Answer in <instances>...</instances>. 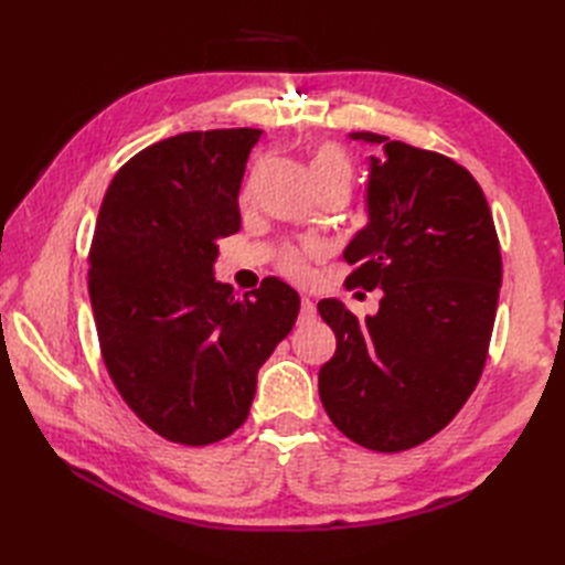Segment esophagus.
<instances>
[{"mask_svg": "<svg viewBox=\"0 0 565 565\" xmlns=\"http://www.w3.org/2000/svg\"><path fill=\"white\" fill-rule=\"evenodd\" d=\"M316 318V303L310 301L308 296H303L301 298V316H298V322H301V326H306V322H310Z\"/></svg>", "mask_w": 565, "mask_h": 565, "instance_id": "34e87169", "label": "esophagus"}]
</instances>
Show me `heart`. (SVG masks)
Segmentation results:
<instances>
[{
  "mask_svg": "<svg viewBox=\"0 0 565 565\" xmlns=\"http://www.w3.org/2000/svg\"><path fill=\"white\" fill-rule=\"evenodd\" d=\"M313 177L316 179H326V177H342L350 182V160H347V154L338 148V146H322L318 148V152L313 154ZM281 269L294 276V279H303L306 276V262L303 257L298 255V252H289V255L284 257L281 262Z\"/></svg>",
  "mask_w": 565,
  "mask_h": 565,
  "instance_id": "b5f03b06",
  "label": "heart"
}]
</instances>
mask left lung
I'll use <instances>...</instances> for the list:
<instances>
[{
    "label": "left lung",
    "instance_id": "8db88e82",
    "mask_svg": "<svg viewBox=\"0 0 565 565\" xmlns=\"http://www.w3.org/2000/svg\"><path fill=\"white\" fill-rule=\"evenodd\" d=\"M369 154V221L344 247L350 286L381 289L359 320L338 298L318 310L338 338L320 366L322 407L342 435L374 451L417 447L473 393L493 334L502 259L488 201L439 152L356 130Z\"/></svg>",
    "mask_w": 565,
    "mask_h": 565
}]
</instances>
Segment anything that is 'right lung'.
<instances>
[{
	"mask_svg": "<svg viewBox=\"0 0 565 565\" xmlns=\"http://www.w3.org/2000/svg\"><path fill=\"white\" fill-rule=\"evenodd\" d=\"M262 130L179 134L111 179L89 252V301L114 386L160 437L201 447L245 423L257 374L301 298L267 276L252 298L215 281L218 239Z\"/></svg>",
	"mask_w": 565,
	"mask_h": 565,
	"instance_id": "obj_1",
	"label": "right lung"
}]
</instances>
